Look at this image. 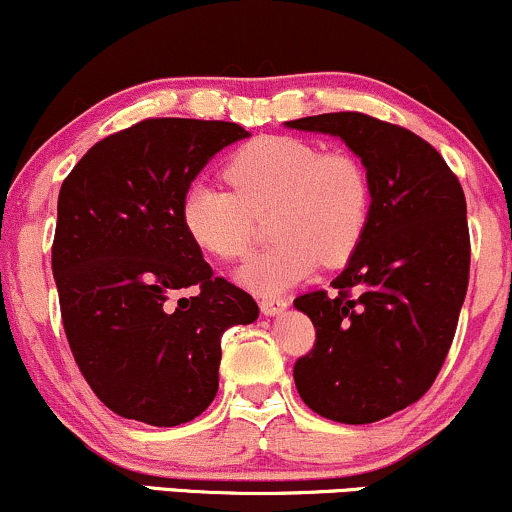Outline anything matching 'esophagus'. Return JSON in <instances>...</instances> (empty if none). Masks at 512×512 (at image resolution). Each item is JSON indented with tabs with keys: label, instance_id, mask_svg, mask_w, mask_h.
Listing matches in <instances>:
<instances>
[{
	"label": "esophagus",
	"instance_id": "1",
	"mask_svg": "<svg viewBox=\"0 0 512 512\" xmlns=\"http://www.w3.org/2000/svg\"><path fill=\"white\" fill-rule=\"evenodd\" d=\"M286 308H289V303H286L284 298H262V301H260V310L267 317L281 315Z\"/></svg>",
	"mask_w": 512,
	"mask_h": 512
}]
</instances>
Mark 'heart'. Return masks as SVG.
Instances as JSON below:
<instances>
[{"label":"heart","instance_id":"obj_1","mask_svg":"<svg viewBox=\"0 0 512 512\" xmlns=\"http://www.w3.org/2000/svg\"><path fill=\"white\" fill-rule=\"evenodd\" d=\"M231 190L197 180L187 185L180 221L187 238L219 260L250 250L257 216H269L276 243L238 269L255 293H281L308 279L317 264L342 267L363 243L373 187L361 158L322 151L298 137H257L226 161Z\"/></svg>","mask_w":512,"mask_h":512}]
</instances>
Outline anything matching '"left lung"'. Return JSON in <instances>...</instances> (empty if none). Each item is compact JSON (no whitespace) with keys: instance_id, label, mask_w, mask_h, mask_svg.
<instances>
[{"instance_id":"obj_1","label":"left lung","mask_w":512,"mask_h":512,"mask_svg":"<svg viewBox=\"0 0 512 512\" xmlns=\"http://www.w3.org/2000/svg\"><path fill=\"white\" fill-rule=\"evenodd\" d=\"M339 137L368 170L373 209L363 243L327 291L293 301L315 325V349L293 366L298 395L339 424L407 409L436 380L469 281L467 202L431 144L363 113L286 122Z\"/></svg>"}]
</instances>
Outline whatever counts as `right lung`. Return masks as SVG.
Here are the masks:
<instances>
[{
    "instance_id": "add662e5",
    "label": "right lung",
    "mask_w": 512,
    "mask_h": 512,
    "mask_svg": "<svg viewBox=\"0 0 512 512\" xmlns=\"http://www.w3.org/2000/svg\"><path fill=\"white\" fill-rule=\"evenodd\" d=\"M245 137L236 122L144 120L91 146L62 182L52 274L64 332L86 383L125 419L180 426L202 414L219 390L221 334L260 315L180 221L187 185ZM190 285L200 291L179 299Z\"/></svg>"
}]
</instances>
